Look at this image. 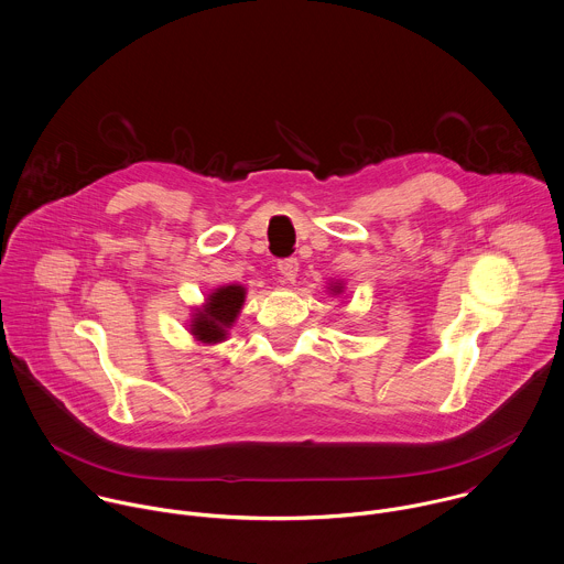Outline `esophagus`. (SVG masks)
<instances>
[{"label": "esophagus", "instance_id": "obj_1", "mask_svg": "<svg viewBox=\"0 0 564 564\" xmlns=\"http://www.w3.org/2000/svg\"><path fill=\"white\" fill-rule=\"evenodd\" d=\"M297 269H300V264H297L295 258L282 260V262L278 264V273L282 275V282H286V284H291V282L297 278Z\"/></svg>", "mask_w": 564, "mask_h": 564}]
</instances>
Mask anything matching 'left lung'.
Returning <instances> with one entry per match:
<instances>
[{
    "instance_id": "8db88e82",
    "label": "left lung",
    "mask_w": 564,
    "mask_h": 564,
    "mask_svg": "<svg viewBox=\"0 0 564 564\" xmlns=\"http://www.w3.org/2000/svg\"><path fill=\"white\" fill-rule=\"evenodd\" d=\"M328 291H330V295H341L344 293V282H330L328 284Z\"/></svg>"
}]
</instances>
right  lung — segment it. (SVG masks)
<instances>
[{"mask_svg": "<svg viewBox=\"0 0 564 564\" xmlns=\"http://www.w3.org/2000/svg\"><path fill=\"white\" fill-rule=\"evenodd\" d=\"M245 297L247 289L242 284H223L214 289L205 302L192 311L187 330L194 341L200 346L223 344L245 306Z\"/></svg>", "mask_w": 564, "mask_h": 564, "instance_id": "right-lung-1", "label": "right lung"}]
</instances>
